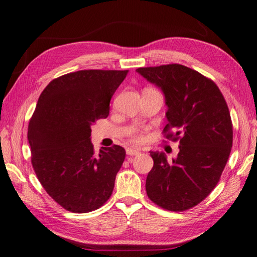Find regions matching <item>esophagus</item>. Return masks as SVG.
Returning <instances> with one entry per match:
<instances>
[{
  "instance_id": "1",
  "label": "esophagus",
  "mask_w": 257,
  "mask_h": 257,
  "mask_svg": "<svg viewBox=\"0 0 257 257\" xmlns=\"http://www.w3.org/2000/svg\"><path fill=\"white\" fill-rule=\"evenodd\" d=\"M126 154L130 156H135V155H139L140 154V150H135V148H127L126 150Z\"/></svg>"
}]
</instances>
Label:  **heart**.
<instances>
[{"instance_id":"1","label":"heart","mask_w":257,"mask_h":257,"mask_svg":"<svg viewBox=\"0 0 257 257\" xmlns=\"http://www.w3.org/2000/svg\"><path fill=\"white\" fill-rule=\"evenodd\" d=\"M135 140H136V141H140V140H141V138H140L139 135H136V136H135Z\"/></svg>"}]
</instances>
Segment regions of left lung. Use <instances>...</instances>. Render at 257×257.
Masks as SVG:
<instances>
[{
  "mask_svg": "<svg viewBox=\"0 0 257 257\" xmlns=\"http://www.w3.org/2000/svg\"><path fill=\"white\" fill-rule=\"evenodd\" d=\"M136 72L163 91L168 121L164 133L168 140H179L173 162L163 152H151L154 166L146 178L147 196L163 209L188 210L214 189L230 156L229 107L212 80L186 66L139 68Z\"/></svg>",
  "mask_w": 257,
  "mask_h": 257,
  "instance_id": "left-lung-1",
  "label": "left lung"
}]
</instances>
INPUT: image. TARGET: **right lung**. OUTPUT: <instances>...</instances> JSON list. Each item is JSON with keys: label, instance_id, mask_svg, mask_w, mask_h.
I'll return each instance as SVG.
<instances>
[{"label": "right lung", "instance_id": "right-lung-1", "mask_svg": "<svg viewBox=\"0 0 257 257\" xmlns=\"http://www.w3.org/2000/svg\"><path fill=\"white\" fill-rule=\"evenodd\" d=\"M128 70H79L50 81L28 125L32 165L44 189L76 213L99 209L112 195L125 158L118 145L91 143V126L110 112L112 95Z\"/></svg>", "mask_w": 257, "mask_h": 257}]
</instances>
